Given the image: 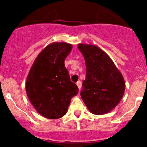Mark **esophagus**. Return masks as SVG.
<instances>
[{
  "instance_id": "1",
  "label": "esophagus",
  "mask_w": 147,
  "mask_h": 147,
  "mask_svg": "<svg viewBox=\"0 0 147 147\" xmlns=\"http://www.w3.org/2000/svg\"><path fill=\"white\" fill-rule=\"evenodd\" d=\"M76 85H77L78 88H79V89H80H80H81V88H82V83H81V82L78 81L77 82H76Z\"/></svg>"
}]
</instances>
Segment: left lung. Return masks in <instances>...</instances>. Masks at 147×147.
Listing matches in <instances>:
<instances>
[{"mask_svg": "<svg viewBox=\"0 0 147 147\" xmlns=\"http://www.w3.org/2000/svg\"><path fill=\"white\" fill-rule=\"evenodd\" d=\"M78 49L84 56L86 66L82 98L92 113H107L121 100L125 90L124 78L102 49L85 44H80Z\"/></svg>", "mask_w": 147, "mask_h": 147, "instance_id": "left-lung-1", "label": "left lung"}]
</instances>
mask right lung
<instances>
[{"label":"right lung","instance_id":"right-lung-1","mask_svg":"<svg viewBox=\"0 0 147 147\" xmlns=\"http://www.w3.org/2000/svg\"><path fill=\"white\" fill-rule=\"evenodd\" d=\"M72 45L54 42L40 53L31 67L26 83L30 102L41 115L57 119L65 115L71 98L79 88L70 79L65 59Z\"/></svg>","mask_w":147,"mask_h":147}]
</instances>
